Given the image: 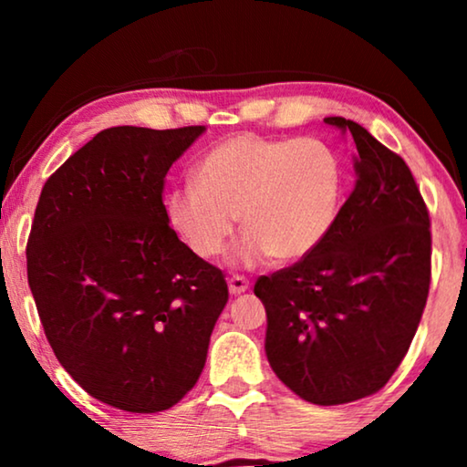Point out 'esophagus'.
<instances>
[{
    "label": "esophagus",
    "instance_id": "esophagus-1",
    "mask_svg": "<svg viewBox=\"0 0 467 467\" xmlns=\"http://www.w3.org/2000/svg\"><path fill=\"white\" fill-rule=\"evenodd\" d=\"M227 286H229V293H232V296H240V293L248 291L251 283H248L244 276H238V274H234V276L227 278Z\"/></svg>",
    "mask_w": 467,
    "mask_h": 467
}]
</instances>
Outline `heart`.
I'll return each instance as SVG.
<instances>
[{
	"instance_id": "b5f03b06",
	"label": "heart",
	"mask_w": 467,
	"mask_h": 467,
	"mask_svg": "<svg viewBox=\"0 0 467 467\" xmlns=\"http://www.w3.org/2000/svg\"><path fill=\"white\" fill-rule=\"evenodd\" d=\"M342 165L318 138L238 133L213 146L193 170V184L165 195V214L191 251L214 259L225 251L235 216L246 235L235 264L306 257L321 244L340 208Z\"/></svg>"
}]
</instances>
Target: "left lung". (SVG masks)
Returning <instances> with one entry per match:
<instances>
[{
    "instance_id": "8db88e82",
    "label": "left lung",
    "mask_w": 467,
    "mask_h": 467,
    "mask_svg": "<svg viewBox=\"0 0 467 467\" xmlns=\"http://www.w3.org/2000/svg\"><path fill=\"white\" fill-rule=\"evenodd\" d=\"M357 182L329 234L297 264L259 276L267 361L299 398L337 406L380 391L404 359L431 280L430 210L410 168L355 120Z\"/></svg>"
}]
</instances>
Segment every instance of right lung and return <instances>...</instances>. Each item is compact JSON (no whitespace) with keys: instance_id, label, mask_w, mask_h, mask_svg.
<instances>
[{"instance_id":"1","label":"right lung","mask_w":467,"mask_h":467,"mask_svg":"<svg viewBox=\"0 0 467 467\" xmlns=\"http://www.w3.org/2000/svg\"><path fill=\"white\" fill-rule=\"evenodd\" d=\"M206 127H110L44 184L27 278L50 348L95 400L161 412L195 387L225 274L170 227L165 174Z\"/></svg>"}]
</instances>
